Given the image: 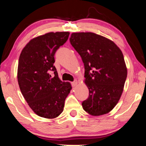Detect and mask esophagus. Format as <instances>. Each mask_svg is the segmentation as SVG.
<instances>
[{"label":"esophagus","mask_w":146,"mask_h":146,"mask_svg":"<svg viewBox=\"0 0 146 146\" xmlns=\"http://www.w3.org/2000/svg\"><path fill=\"white\" fill-rule=\"evenodd\" d=\"M77 84H78V81L77 80H75V81H74V82H72V87L76 86Z\"/></svg>","instance_id":"1"}]
</instances>
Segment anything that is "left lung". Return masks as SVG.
<instances>
[{"instance_id":"1","label":"left lung","mask_w":146,"mask_h":146,"mask_svg":"<svg viewBox=\"0 0 146 146\" xmlns=\"http://www.w3.org/2000/svg\"><path fill=\"white\" fill-rule=\"evenodd\" d=\"M70 42L84 65L89 97L83 109L94 116L109 113L119 100L127 78L122 52L112 40L93 33H73Z\"/></svg>"}]
</instances>
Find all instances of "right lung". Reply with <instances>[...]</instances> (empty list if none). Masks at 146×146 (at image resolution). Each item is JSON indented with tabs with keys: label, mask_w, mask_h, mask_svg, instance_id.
I'll return each instance as SVG.
<instances>
[{
	"label": "right lung",
	"mask_w": 146,
	"mask_h": 146,
	"mask_svg": "<svg viewBox=\"0 0 146 146\" xmlns=\"http://www.w3.org/2000/svg\"><path fill=\"white\" fill-rule=\"evenodd\" d=\"M68 32L48 33L34 38L24 47L19 57L17 78L25 100L39 116L53 119L63 111L72 86L58 78L54 54L68 38ZM54 72V77L49 71Z\"/></svg>",
	"instance_id": "obj_1"
}]
</instances>
